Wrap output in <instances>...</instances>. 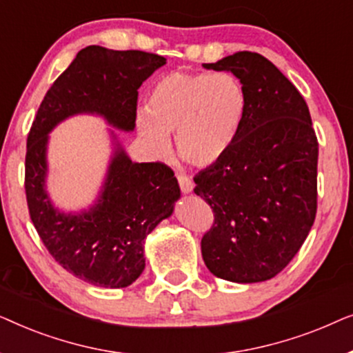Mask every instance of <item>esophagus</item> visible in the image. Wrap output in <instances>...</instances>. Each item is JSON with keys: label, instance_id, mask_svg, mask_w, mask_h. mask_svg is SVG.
<instances>
[{"label": "esophagus", "instance_id": "1", "mask_svg": "<svg viewBox=\"0 0 353 353\" xmlns=\"http://www.w3.org/2000/svg\"><path fill=\"white\" fill-rule=\"evenodd\" d=\"M176 178H178V183H180V190L183 194H190L192 188H194V183H192L191 178L186 175H176Z\"/></svg>", "mask_w": 353, "mask_h": 353}]
</instances>
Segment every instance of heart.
Here are the masks:
<instances>
[{"label":"heart","instance_id":"b5f03b06","mask_svg":"<svg viewBox=\"0 0 353 353\" xmlns=\"http://www.w3.org/2000/svg\"><path fill=\"white\" fill-rule=\"evenodd\" d=\"M248 114V91L231 72H170L149 91L137 127L156 159L170 154L175 133L178 156L205 168L223 159L238 139Z\"/></svg>","mask_w":353,"mask_h":353}]
</instances>
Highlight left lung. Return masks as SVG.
I'll list each match as a JSON object with an SVG mask.
<instances>
[{"instance_id": "obj_1", "label": "left lung", "mask_w": 353, "mask_h": 353, "mask_svg": "<svg viewBox=\"0 0 353 353\" xmlns=\"http://www.w3.org/2000/svg\"><path fill=\"white\" fill-rule=\"evenodd\" d=\"M202 65L231 72L248 91V114L233 148L194 176V192L215 216L201 241L202 259L226 281H267L286 268L315 221L318 141L308 105L257 52Z\"/></svg>"}]
</instances>
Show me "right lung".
<instances>
[{
  "instance_id": "right-lung-1",
  "label": "right lung",
  "mask_w": 353,
  "mask_h": 353,
  "mask_svg": "<svg viewBox=\"0 0 353 353\" xmlns=\"http://www.w3.org/2000/svg\"><path fill=\"white\" fill-rule=\"evenodd\" d=\"M165 57L144 51L86 46L57 77L38 108L27 138L26 194L30 219L57 263L101 288H127L144 270V239L173 214L180 186L161 162H133L109 130L114 152L98 199L80 212L59 210L46 191L52 128L79 114L133 132L138 88Z\"/></svg>"
}]
</instances>
